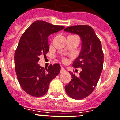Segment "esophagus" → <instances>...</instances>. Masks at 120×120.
I'll list each match as a JSON object with an SVG mask.
<instances>
[{"instance_id":"34e87169","label":"esophagus","mask_w":120,"mask_h":120,"mask_svg":"<svg viewBox=\"0 0 120 120\" xmlns=\"http://www.w3.org/2000/svg\"><path fill=\"white\" fill-rule=\"evenodd\" d=\"M66 69L63 68V67H61V73H63V72H66Z\"/></svg>"}]
</instances>
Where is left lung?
<instances>
[{
    "label": "left lung",
    "instance_id": "8db88e82",
    "mask_svg": "<svg viewBox=\"0 0 120 120\" xmlns=\"http://www.w3.org/2000/svg\"><path fill=\"white\" fill-rule=\"evenodd\" d=\"M64 31L77 34L82 40L81 51L72 64L75 68H82L79 77L71 73L72 79L65 90L74 99L88 96L96 86L103 69L104 54L102 45L94 30L88 25L69 27Z\"/></svg>",
    "mask_w": 120,
    "mask_h": 120
}]
</instances>
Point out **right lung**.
<instances>
[{"mask_svg": "<svg viewBox=\"0 0 120 120\" xmlns=\"http://www.w3.org/2000/svg\"><path fill=\"white\" fill-rule=\"evenodd\" d=\"M64 28L44 21L32 24L21 37L15 53V71L19 85L32 96L40 97L48 91L49 84L61 71L59 64L48 68L38 64L39 56L49 51L48 36Z\"/></svg>", "mask_w": 120, "mask_h": 120, "instance_id": "1", "label": "right lung"}]
</instances>
